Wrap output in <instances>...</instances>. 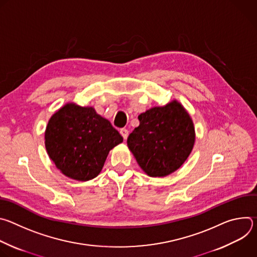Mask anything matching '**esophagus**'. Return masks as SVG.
I'll return each instance as SVG.
<instances>
[{"label": "esophagus", "instance_id": "obj_1", "mask_svg": "<svg viewBox=\"0 0 257 257\" xmlns=\"http://www.w3.org/2000/svg\"><path fill=\"white\" fill-rule=\"evenodd\" d=\"M120 134L122 135V137L124 138V140H126L127 137H128V135H129V131H128L127 129H125V128H122V129H120Z\"/></svg>", "mask_w": 257, "mask_h": 257}]
</instances>
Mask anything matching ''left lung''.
I'll return each mask as SVG.
<instances>
[{
  "instance_id": "1",
  "label": "left lung",
  "mask_w": 257,
  "mask_h": 257,
  "mask_svg": "<svg viewBox=\"0 0 257 257\" xmlns=\"http://www.w3.org/2000/svg\"><path fill=\"white\" fill-rule=\"evenodd\" d=\"M127 145L150 177H166L187 160L195 142L191 117L179 101L155 106L138 116Z\"/></svg>"
}]
</instances>
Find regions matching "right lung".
<instances>
[{
  "mask_svg": "<svg viewBox=\"0 0 257 257\" xmlns=\"http://www.w3.org/2000/svg\"><path fill=\"white\" fill-rule=\"evenodd\" d=\"M123 137L92 106L69 102L50 119L45 144L50 159L67 177L88 181L101 171L109 151Z\"/></svg>",
  "mask_w": 257,
  "mask_h": 257,
  "instance_id": "1",
  "label": "right lung"
}]
</instances>
